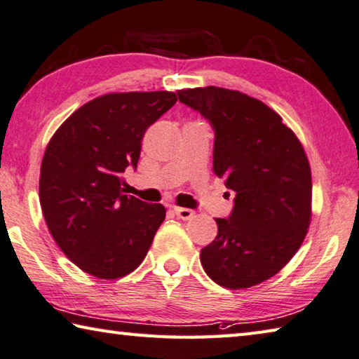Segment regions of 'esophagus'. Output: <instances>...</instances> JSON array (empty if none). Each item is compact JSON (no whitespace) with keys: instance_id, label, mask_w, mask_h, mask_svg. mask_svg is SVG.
<instances>
[{"instance_id":"1","label":"esophagus","mask_w":359,"mask_h":359,"mask_svg":"<svg viewBox=\"0 0 359 359\" xmlns=\"http://www.w3.org/2000/svg\"><path fill=\"white\" fill-rule=\"evenodd\" d=\"M173 211H175V215L180 219H183V221H189V219L196 216V211H192L189 208H175Z\"/></svg>"}]
</instances>
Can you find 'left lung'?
<instances>
[{"label": "left lung", "instance_id": "obj_1", "mask_svg": "<svg viewBox=\"0 0 359 359\" xmlns=\"http://www.w3.org/2000/svg\"><path fill=\"white\" fill-rule=\"evenodd\" d=\"M178 97L211 124L212 170L235 192L230 215L216 219V240L202 249V266L225 288L260 284L290 262L309 227L304 149L278 113L240 91L205 86Z\"/></svg>", "mask_w": 359, "mask_h": 359}]
</instances>
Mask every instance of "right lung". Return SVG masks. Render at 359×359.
<instances>
[{
	"label": "right lung",
	"mask_w": 359,
	"mask_h": 359,
	"mask_svg": "<svg viewBox=\"0 0 359 359\" xmlns=\"http://www.w3.org/2000/svg\"><path fill=\"white\" fill-rule=\"evenodd\" d=\"M176 102L170 91L105 94L55 132L42 159L39 198L53 240L85 273L118 279L140 265L165 219L162 205L123 194L144 130Z\"/></svg>",
	"instance_id": "add662e5"
}]
</instances>
